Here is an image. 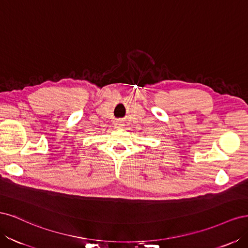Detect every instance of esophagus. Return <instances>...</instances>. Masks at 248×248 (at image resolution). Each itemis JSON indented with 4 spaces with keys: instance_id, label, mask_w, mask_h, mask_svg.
<instances>
[{
    "instance_id": "34e87169",
    "label": "esophagus",
    "mask_w": 248,
    "mask_h": 248,
    "mask_svg": "<svg viewBox=\"0 0 248 248\" xmlns=\"http://www.w3.org/2000/svg\"><path fill=\"white\" fill-rule=\"evenodd\" d=\"M115 126L116 127H122L123 126V122L121 121V120H117V121L115 122Z\"/></svg>"
}]
</instances>
